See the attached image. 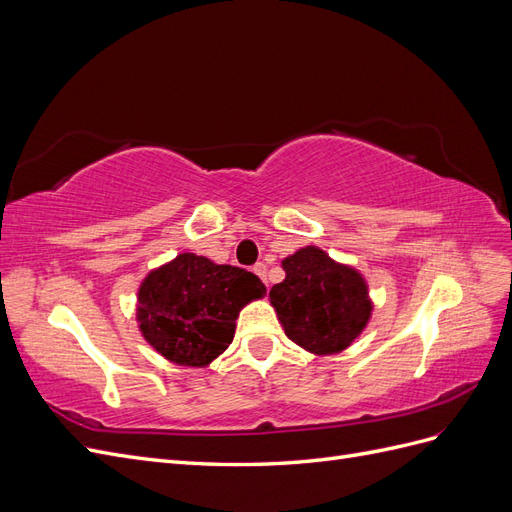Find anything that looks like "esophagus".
Listing matches in <instances>:
<instances>
[{
    "label": "esophagus",
    "instance_id": "34e87169",
    "mask_svg": "<svg viewBox=\"0 0 512 512\" xmlns=\"http://www.w3.org/2000/svg\"><path fill=\"white\" fill-rule=\"evenodd\" d=\"M254 273L260 277L262 282L269 284V282H267V265H265V262H258V265L254 267Z\"/></svg>",
    "mask_w": 512,
    "mask_h": 512
}]
</instances>
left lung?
<instances>
[{"label": "left lung", "instance_id": "obj_1", "mask_svg": "<svg viewBox=\"0 0 512 512\" xmlns=\"http://www.w3.org/2000/svg\"><path fill=\"white\" fill-rule=\"evenodd\" d=\"M284 282L269 290L277 320L294 344L316 356L352 346L374 312L365 277L316 245L282 260Z\"/></svg>", "mask_w": 512, "mask_h": 512}]
</instances>
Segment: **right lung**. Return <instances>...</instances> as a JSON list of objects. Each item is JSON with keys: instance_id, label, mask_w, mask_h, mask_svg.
<instances>
[{"instance_id": "1", "label": "right lung", "mask_w": 512, "mask_h": 512, "mask_svg": "<svg viewBox=\"0 0 512 512\" xmlns=\"http://www.w3.org/2000/svg\"><path fill=\"white\" fill-rule=\"evenodd\" d=\"M265 292V284L250 271L183 252L141 282L138 329L166 361L207 367L235 337L241 309Z\"/></svg>"}]
</instances>
